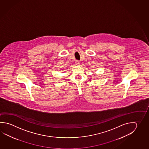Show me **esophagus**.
<instances>
[{"label": "esophagus", "mask_w": 149, "mask_h": 149, "mask_svg": "<svg viewBox=\"0 0 149 149\" xmlns=\"http://www.w3.org/2000/svg\"><path fill=\"white\" fill-rule=\"evenodd\" d=\"M76 64L77 65H79L80 64V61H79L78 60H76Z\"/></svg>", "instance_id": "1"}]
</instances>
